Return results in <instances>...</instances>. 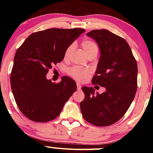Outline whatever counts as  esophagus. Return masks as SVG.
<instances>
[{
  "instance_id": "obj_1",
  "label": "esophagus",
  "mask_w": 153,
  "mask_h": 153,
  "mask_svg": "<svg viewBox=\"0 0 153 153\" xmlns=\"http://www.w3.org/2000/svg\"><path fill=\"white\" fill-rule=\"evenodd\" d=\"M81 87H82V85H80L79 82H77V89H78V90H80Z\"/></svg>"
}]
</instances>
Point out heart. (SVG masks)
Listing matches in <instances>:
<instances>
[{
  "label": "heart",
  "instance_id": "1",
  "mask_svg": "<svg viewBox=\"0 0 153 153\" xmlns=\"http://www.w3.org/2000/svg\"><path fill=\"white\" fill-rule=\"evenodd\" d=\"M75 47V44L73 43L67 47L64 52L65 59H70L73 50H74ZM82 47L88 55V57L92 54H97L99 52V46L97 45V44L91 39L83 40L82 42ZM68 73L75 80H78V81H84L88 78L91 73V70L89 68H82V67L73 66L68 69Z\"/></svg>",
  "mask_w": 153,
  "mask_h": 153
}]
</instances>
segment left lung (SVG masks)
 <instances>
[{
    "instance_id": "1",
    "label": "left lung",
    "mask_w": 153,
    "mask_h": 153,
    "mask_svg": "<svg viewBox=\"0 0 153 153\" xmlns=\"http://www.w3.org/2000/svg\"><path fill=\"white\" fill-rule=\"evenodd\" d=\"M87 36L96 42L101 53L92 83L106 91L95 94L93 87H82L85 98L80 103V111L88 122L106 127L122 118L134 100L137 64L124 39L106 29L93 30Z\"/></svg>"
}]
</instances>
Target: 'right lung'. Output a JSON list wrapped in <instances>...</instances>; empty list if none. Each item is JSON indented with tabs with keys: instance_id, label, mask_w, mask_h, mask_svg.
<instances>
[{
	"instance_id": "right-lung-1",
	"label": "right lung",
	"mask_w": 153,
	"mask_h": 153,
	"mask_svg": "<svg viewBox=\"0 0 153 153\" xmlns=\"http://www.w3.org/2000/svg\"><path fill=\"white\" fill-rule=\"evenodd\" d=\"M85 31L80 28L37 31L17 50L10 85L17 106L28 119L36 122L53 120L76 91V82L69 77L54 83L46 75L52 65L62 61L67 47Z\"/></svg>"
}]
</instances>
